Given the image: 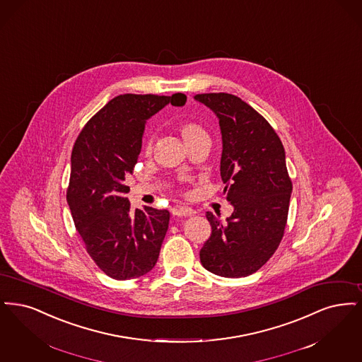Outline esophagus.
<instances>
[{
  "instance_id": "1",
  "label": "esophagus",
  "mask_w": 362,
  "mask_h": 362,
  "mask_svg": "<svg viewBox=\"0 0 362 362\" xmlns=\"http://www.w3.org/2000/svg\"><path fill=\"white\" fill-rule=\"evenodd\" d=\"M172 214H173L174 216H184V218H187V216H192L194 212L190 208H185V206H174L173 209H172Z\"/></svg>"
}]
</instances>
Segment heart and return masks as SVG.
Listing matches in <instances>:
<instances>
[{"mask_svg": "<svg viewBox=\"0 0 362 362\" xmlns=\"http://www.w3.org/2000/svg\"><path fill=\"white\" fill-rule=\"evenodd\" d=\"M178 131L188 147L199 143V141L209 139V135L204 128L192 120L181 122L178 124ZM151 150H153V138H147L143 144V153L146 156H148V154H151Z\"/></svg>", "mask_w": 362, "mask_h": 362, "instance_id": "1", "label": "heart"}]
</instances>
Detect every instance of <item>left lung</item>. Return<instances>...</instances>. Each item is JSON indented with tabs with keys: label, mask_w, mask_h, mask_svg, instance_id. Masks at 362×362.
I'll use <instances>...</instances> for the list:
<instances>
[{
	"label": "left lung",
	"mask_w": 362,
	"mask_h": 362,
	"mask_svg": "<svg viewBox=\"0 0 362 362\" xmlns=\"http://www.w3.org/2000/svg\"><path fill=\"white\" fill-rule=\"evenodd\" d=\"M194 100L219 119L223 193L234 206L227 223L206 212L212 234L200 261L221 277H246L267 264L283 239L292 193L283 143L267 119L236 95L204 93Z\"/></svg>",
	"instance_id": "left-lung-1"
}]
</instances>
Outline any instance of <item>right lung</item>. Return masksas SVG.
Instances as JSON below:
<instances>
[{"label":"right lung","instance_id":"right-lung-1","mask_svg":"<svg viewBox=\"0 0 362 362\" xmlns=\"http://www.w3.org/2000/svg\"><path fill=\"white\" fill-rule=\"evenodd\" d=\"M187 95H120L79 132L71 153L67 204L86 252L115 280H131L157 264L166 235L168 209H129L126 178L141 154L146 120Z\"/></svg>","mask_w":362,"mask_h":362}]
</instances>
